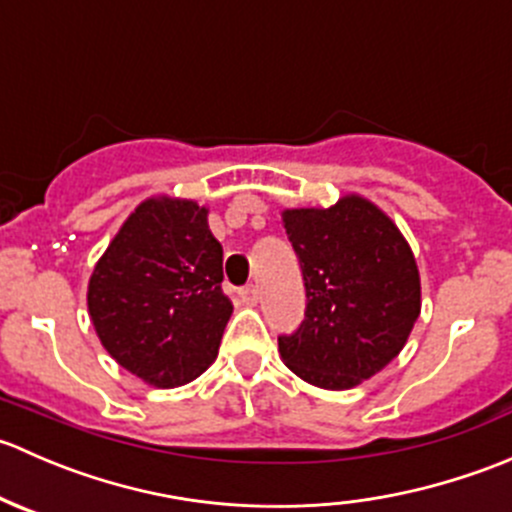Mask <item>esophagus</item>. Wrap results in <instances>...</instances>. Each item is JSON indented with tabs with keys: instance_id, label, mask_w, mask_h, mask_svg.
Masks as SVG:
<instances>
[{
	"instance_id": "1",
	"label": "esophagus",
	"mask_w": 512,
	"mask_h": 512,
	"mask_svg": "<svg viewBox=\"0 0 512 512\" xmlns=\"http://www.w3.org/2000/svg\"><path fill=\"white\" fill-rule=\"evenodd\" d=\"M240 299L245 304H250V307H255L257 299H260V292H257L255 285H247V287L240 289Z\"/></svg>"
}]
</instances>
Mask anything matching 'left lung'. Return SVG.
<instances>
[{
	"label": "left lung",
	"mask_w": 512,
	"mask_h": 512,
	"mask_svg": "<svg viewBox=\"0 0 512 512\" xmlns=\"http://www.w3.org/2000/svg\"><path fill=\"white\" fill-rule=\"evenodd\" d=\"M302 267L307 309L280 354L319 389H352L399 356L421 312L409 242L374 203L347 195L332 208L282 213Z\"/></svg>",
	"instance_id": "obj_1"
}]
</instances>
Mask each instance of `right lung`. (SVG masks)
<instances>
[{
	"mask_svg": "<svg viewBox=\"0 0 512 512\" xmlns=\"http://www.w3.org/2000/svg\"><path fill=\"white\" fill-rule=\"evenodd\" d=\"M223 247L193 200L148 198L89 280V314L106 352L153 386H180L218 356L232 314Z\"/></svg>",
	"mask_w": 512,
	"mask_h": 512,
	"instance_id": "right-lung-1",
	"label": "right lung"
}]
</instances>
